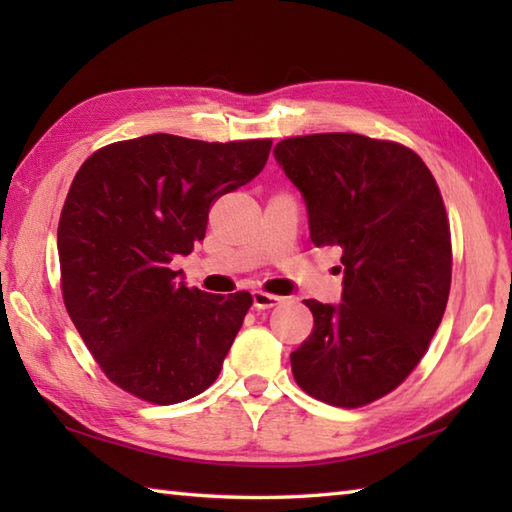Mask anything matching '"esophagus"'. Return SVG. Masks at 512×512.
Segmentation results:
<instances>
[{
    "instance_id": "esophagus-1",
    "label": "esophagus",
    "mask_w": 512,
    "mask_h": 512,
    "mask_svg": "<svg viewBox=\"0 0 512 512\" xmlns=\"http://www.w3.org/2000/svg\"><path fill=\"white\" fill-rule=\"evenodd\" d=\"M281 301H284V297L270 295V292H264V290H255V292H253V306L259 308V310L275 308L277 303H281Z\"/></svg>"
}]
</instances>
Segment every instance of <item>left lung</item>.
Listing matches in <instances>:
<instances>
[{
  "label": "left lung",
  "mask_w": 512,
  "mask_h": 512,
  "mask_svg": "<svg viewBox=\"0 0 512 512\" xmlns=\"http://www.w3.org/2000/svg\"><path fill=\"white\" fill-rule=\"evenodd\" d=\"M308 206L314 246H341L343 303L303 301L312 334L290 354L297 385L356 409L405 380L436 334L451 290V228L429 167L409 147L361 134L277 143Z\"/></svg>",
  "instance_id": "left-lung-1"
}]
</instances>
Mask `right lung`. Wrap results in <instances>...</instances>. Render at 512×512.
I'll list each match as a JSON object with an SVG mask.
<instances>
[{"mask_svg":"<svg viewBox=\"0 0 512 512\" xmlns=\"http://www.w3.org/2000/svg\"><path fill=\"white\" fill-rule=\"evenodd\" d=\"M270 147L149 134L96 149L76 171L57 231L61 295L127 394L176 405L220 376L253 297L187 288L171 259L204 239L213 202L253 180Z\"/></svg>","mask_w":512,"mask_h":512,"instance_id":"1","label":"right lung"}]
</instances>
